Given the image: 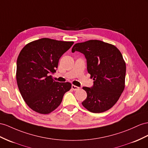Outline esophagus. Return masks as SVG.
<instances>
[{
	"label": "esophagus",
	"instance_id": "obj_1",
	"mask_svg": "<svg viewBox=\"0 0 148 148\" xmlns=\"http://www.w3.org/2000/svg\"><path fill=\"white\" fill-rule=\"evenodd\" d=\"M72 89L74 90H77L79 89V88L76 86H74V85H72Z\"/></svg>",
	"mask_w": 148,
	"mask_h": 148
}]
</instances>
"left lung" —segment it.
Segmentation results:
<instances>
[{
	"label": "left lung",
	"mask_w": 148,
	"mask_h": 148,
	"mask_svg": "<svg viewBox=\"0 0 148 148\" xmlns=\"http://www.w3.org/2000/svg\"><path fill=\"white\" fill-rule=\"evenodd\" d=\"M75 51L84 55L87 69L94 80L91 88H82L87 92L82 106L93 113L109 110L124 89L126 67L121 52L114 45L98 40L75 44L72 52Z\"/></svg>",
	"instance_id": "obj_1"
}]
</instances>
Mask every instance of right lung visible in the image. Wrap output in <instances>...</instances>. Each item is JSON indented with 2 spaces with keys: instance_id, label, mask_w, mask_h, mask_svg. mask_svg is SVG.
I'll return each mask as SVG.
<instances>
[{
  "instance_id": "obj_1",
  "label": "right lung",
  "mask_w": 148,
  "mask_h": 148,
  "mask_svg": "<svg viewBox=\"0 0 148 148\" xmlns=\"http://www.w3.org/2000/svg\"><path fill=\"white\" fill-rule=\"evenodd\" d=\"M74 42L42 38L27 44L17 60L16 79L18 89L28 106L40 114H49L61 103L69 82H56L51 73L59 60Z\"/></svg>"
}]
</instances>
